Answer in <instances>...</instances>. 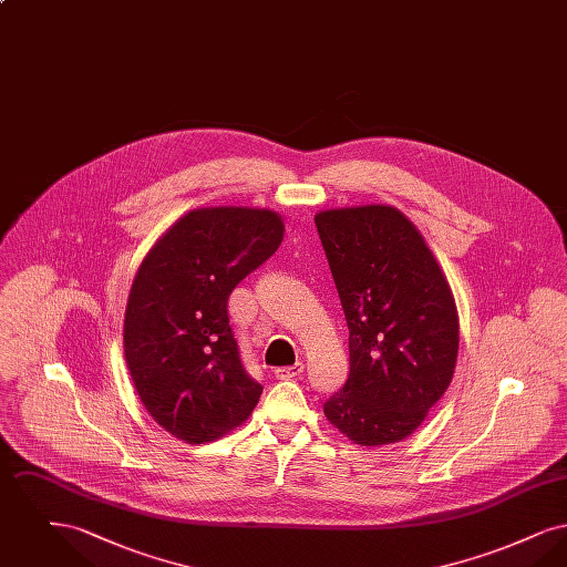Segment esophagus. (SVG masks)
<instances>
[{
    "label": "esophagus",
    "instance_id": "1",
    "mask_svg": "<svg viewBox=\"0 0 567 567\" xmlns=\"http://www.w3.org/2000/svg\"><path fill=\"white\" fill-rule=\"evenodd\" d=\"M303 372V363H296V365H287V368H276L274 377L278 380H291V378L299 377Z\"/></svg>",
    "mask_w": 567,
    "mask_h": 567
}]
</instances>
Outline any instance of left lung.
Listing matches in <instances>:
<instances>
[{
  "label": "left lung",
  "mask_w": 567,
  "mask_h": 567,
  "mask_svg": "<svg viewBox=\"0 0 567 567\" xmlns=\"http://www.w3.org/2000/svg\"><path fill=\"white\" fill-rule=\"evenodd\" d=\"M349 324L347 384L327 421L361 446L402 442L449 389L458 352L451 285L416 225L384 204L315 215Z\"/></svg>",
  "instance_id": "obj_1"
}]
</instances>
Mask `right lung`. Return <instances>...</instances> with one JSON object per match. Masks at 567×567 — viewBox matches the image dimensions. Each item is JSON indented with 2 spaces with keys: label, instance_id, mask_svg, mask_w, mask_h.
Segmentation results:
<instances>
[{
  "label": "right lung",
  "instance_id": "right-lung-1",
  "mask_svg": "<svg viewBox=\"0 0 567 567\" xmlns=\"http://www.w3.org/2000/svg\"><path fill=\"white\" fill-rule=\"evenodd\" d=\"M282 236V216L268 208H195L167 227L135 271L125 361L148 414L187 444L234 432L261 398L264 386L243 368L227 299Z\"/></svg>",
  "mask_w": 567,
  "mask_h": 567
}]
</instances>
